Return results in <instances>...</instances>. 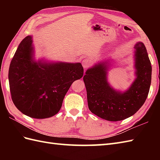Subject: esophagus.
<instances>
[{"label": "esophagus", "instance_id": "1", "mask_svg": "<svg viewBox=\"0 0 160 160\" xmlns=\"http://www.w3.org/2000/svg\"><path fill=\"white\" fill-rule=\"evenodd\" d=\"M82 64L84 69H87L88 67H89L91 64V61L88 59H84L82 62Z\"/></svg>", "mask_w": 160, "mask_h": 160}]
</instances>
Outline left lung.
I'll return each mask as SVG.
<instances>
[{
  "mask_svg": "<svg viewBox=\"0 0 160 160\" xmlns=\"http://www.w3.org/2000/svg\"><path fill=\"white\" fill-rule=\"evenodd\" d=\"M134 49L136 78L127 91L115 89L108 83L109 60L96 63L83 77L89 110L104 120L116 122L131 117L147 100L151 83V61L143 42H138Z\"/></svg>",
  "mask_w": 160,
  "mask_h": 160,
  "instance_id": "8db88e82",
  "label": "left lung"
}]
</instances>
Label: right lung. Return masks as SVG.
I'll list each match as a JSON object with an SVG mask.
<instances>
[{"mask_svg":"<svg viewBox=\"0 0 160 160\" xmlns=\"http://www.w3.org/2000/svg\"><path fill=\"white\" fill-rule=\"evenodd\" d=\"M83 73L80 62L36 61L32 36H28L19 44L9 69L13 102L29 117H52L58 113L71 84Z\"/></svg>","mask_w":160,"mask_h":160,"instance_id":"right-lung-1","label":"right lung"}]
</instances>
